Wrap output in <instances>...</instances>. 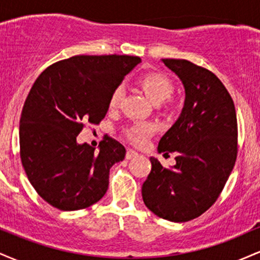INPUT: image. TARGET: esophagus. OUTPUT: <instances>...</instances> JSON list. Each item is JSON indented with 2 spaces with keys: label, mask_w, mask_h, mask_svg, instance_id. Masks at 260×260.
Listing matches in <instances>:
<instances>
[{
  "label": "esophagus",
  "mask_w": 260,
  "mask_h": 260,
  "mask_svg": "<svg viewBox=\"0 0 260 260\" xmlns=\"http://www.w3.org/2000/svg\"><path fill=\"white\" fill-rule=\"evenodd\" d=\"M136 156H138V153L132 150V149H128L127 153H126V159L131 160V159H133V157H136Z\"/></svg>",
  "instance_id": "34e87169"
}]
</instances>
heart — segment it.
<instances>
[{"label":"heart","mask_w":260,"mask_h":260,"mask_svg":"<svg viewBox=\"0 0 260 260\" xmlns=\"http://www.w3.org/2000/svg\"><path fill=\"white\" fill-rule=\"evenodd\" d=\"M139 84L145 91V94L148 95L149 99L155 104L166 100L171 96L172 91H174V84H172L171 79L160 72L143 74L139 78ZM122 92H123L122 85H117L113 89L109 101L110 107H116L118 105L122 98ZM155 129L156 127L151 122H136L124 129V137L128 142L140 147V145H144L153 137Z\"/></svg>","instance_id":"1"}]
</instances>
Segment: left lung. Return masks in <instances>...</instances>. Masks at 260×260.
I'll use <instances>...</instances> for the list:
<instances>
[{
  "instance_id": "left-lung-1",
  "label": "left lung",
  "mask_w": 260,
  "mask_h": 260,
  "mask_svg": "<svg viewBox=\"0 0 260 260\" xmlns=\"http://www.w3.org/2000/svg\"><path fill=\"white\" fill-rule=\"evenodd\" d=\"M162 62L182 80L186 100L157 150L177 156L171 169L150 157L142 196L155 215L186 222L205 213L225 187L237 157V117L231 95L213 72L187 59Z\"/></svg>"
}]
</instances>
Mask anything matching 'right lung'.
<instances>
[{
  "label": "right lung",
  "mask_w": 260,
  "mask_h": 260,
  "mask_svg": "<svg viewBox=\"0 0 260 260\" xmlns=\"http://www.w3.org/2000/svg\"><path fill=\"white\" fill-rule=\"evenodd\" d=\"M138 56H73L47 67L26 96L19 126L22 165L38 194L63 211L85 209L109 188L110 169L126 149L112 138L99 153L78 144L86 123L99 124L113 89L139 62Z\"/></svg>",
  "instance_id": "right-lung-1"
}]
</instances>
